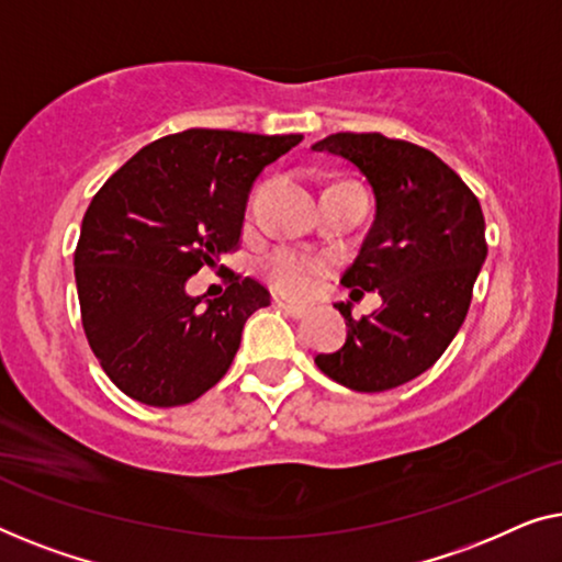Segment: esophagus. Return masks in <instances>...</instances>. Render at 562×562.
Instances as JSON below:
<instances>
[{
  "label": "esophagus",
  "instance_id": "1",
  "mask_svg": "<svg viewBox=\"0 0 562 562\" xmlns=\"http://www.w3.org/2000/svg\"><path fill=\"white\" fill-rule=\"evenodd\" d=\"M274 305H278L282 313H288L290 318H305V315H307V311H305L303 305H295V303H284V300H274Z\"/></svg>",
  "mask_w": 562,
  "mask_h": 562
}]
</instances>
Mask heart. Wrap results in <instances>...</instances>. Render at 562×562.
I'll use <instances>...</instances> for the list:
<instances>
[{
    "label": "heart",
    "instance_id": "1",
    "mask_svg": "<svg viewBox=\"0 0 562 562\" xmlns=\"http://www.w3.org/2000/svg\"><path fill=\"white\" fill-rule=\"evenodd\" d=\"M265 278L284 297L305 300L311 297L321 282L334 272V262L328 257L307 255V251L280 247L270 251L262 262Z\"/></svg>",
    "mask_w": 562,
    "mask_h": 562
}]
</instances>
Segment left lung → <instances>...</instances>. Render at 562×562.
Here are the masks:
<instances>
[{"mask_svg": "<svg viewBox=\"0 0 562 562\" xmlns=\"http://www.w3.org/2000/svg\"><path fill=\"white\" fill-rule=\"evenodd\" d=\"M313 149L344 157L371 186L374 224L341 284L351 297L382 295V307L359 321L338 305L346 344L315 363L349 390H394L428 371L463 326L486 259L484 213L458 172L413 142L338 132Z\"/></svg>", "mask_w": 562, "mask_h": 562, "instance_id": "obj_1", "label": "left lung"}]
</instances>
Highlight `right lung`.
<instances>
[{"label": "right lung", "mask_w": 562, "mask_h": 562, "mask_svg": "<svg viewBox=\"0 0 562 562\" xmlns=\"http://www.w3.org/2000/svg\"><path fill=\"white\" fill-rule=\"evenodd\" d=\"M300 139L232 130L168 134L93 195L74 255L78 303L93 357L126 397L188 405L232 367L244 323L270 305V292L232 272L224 295L203 307L186 282L239 247L251 183Z\"/></svg>", "instance_id": "add662e5"}]
</instances>
